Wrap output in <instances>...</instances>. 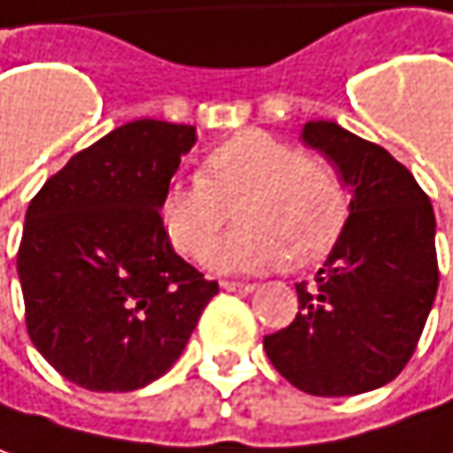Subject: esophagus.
Here are the masks:
<instances>
[{"instance_id":"1","label":"esophagus","mask_w":453,"mask_h":453,"mask_svg":"<svg viewBox=\"0 0 453 453\" xmlns=\"http://www.w3.org/2000/svg\"><path fill=\"white\" fill-rule=\"evenodd\" d=\"M223 290H227V293L249 296V293H254V285H249V282H223Z\"/></svg>"}]
</instances>
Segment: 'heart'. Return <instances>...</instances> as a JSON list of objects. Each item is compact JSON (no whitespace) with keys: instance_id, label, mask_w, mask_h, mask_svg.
Returning <instances> with one entry per match:
<instances>
[{"instance_id":"1","label":"heart","mask_w":453,"mask_h":453,"mask_svg":"<svg viewBox=\"0 0 453 453\" xmlns=\"http://www.w3.org/2000/svg\"><path fill=\"white\" fill-rule=\"evenodd\" d=\"M238 199L241 227L204 257L215 272H267L288 259L311 265L334 246L348 220V191L329 163L249 129L212 150L202 176L171 181L160 204L163 227L179 251L199 257L226 226V204Z\"/></svg>"}]
</instances>
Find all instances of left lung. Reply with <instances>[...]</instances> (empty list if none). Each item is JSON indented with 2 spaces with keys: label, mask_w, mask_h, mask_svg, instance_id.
<instances>
[{
  "label": "left lung",
  "mask_w": 453,
  "mask_h": 453,
  "mask_svg": "<svg viewBox=\"0 0 453 453\" xmlns=\"http://www.w3.org/2000/svg\"><path fill=\"white\" fill-rule=\"evenodd\" d=\"M349 191V215L324 267L298 282V316L267 334L272 365L313 396H352L407 365L438 290L435 215L415 176L337 121H306Z\"/></svg>",
  "instance_id": "1"
}]
</instances>
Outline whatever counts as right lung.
Wrapping results in <instances>:
<instances>
[{"label": "right lung", "mask_w": 453, "mask_h": 453, "mask_svg": "<svg viewBox=\"0 0 453 453\" xmlns=\"http://www.w3.org/2000/svg\"><path fill=\"white\" fill-rule=\"evenodd\" d=\"M194 144V127L129 121L77 152L25 212L27 334L82 389L134 391L160 379L218 296V282L173 251L160 218Z\"/></svg>", "instance_id": "add662e5"}]
</instances>
